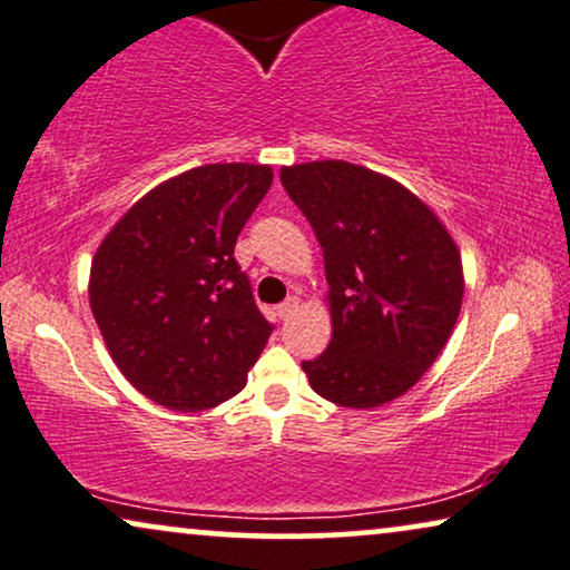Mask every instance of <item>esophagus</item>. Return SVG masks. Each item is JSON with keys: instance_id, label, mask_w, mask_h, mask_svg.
<instances>
[{"instance_id": "34e87169", "label": "esophagus", "mask_w": 570, "mask_h": 570, "mask_svg": "<svg viewBox=\"0 0 570 570\" xmlns=\"http://www.w3.org/2000/svg\"><path fill=\"white\" fill-rule=\"evenodd\" d=\"M297 309H299V299L297 297H289V299L281 302V305H278V315L284 317V321H289V317L297 313Z\"/></svg>"}]
</instances>
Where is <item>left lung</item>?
<instances>
[{"label": "left lung", "instance_id": "1", "mask_svg": "<svg viewBox=\"0 0 570 570\" xmlns=\"http://www.w3.org/2000/svg\"><path fill=\"white\" fill-rule=\"evenodd\" d=\"M323 247L333 336L302 362L317 396L375 409L404 396L451 338L464 299L461 253L401 181L348 161L281 169Z\"/></svg>", "mask_w": 570, "mask_h": 570}]
</instances>
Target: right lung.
I'll return each mask as SVG.
<instances>
[{"mask_svg":"<svg viewBox=\"0 0 570 570\" xmlns=\"http://www.w3.org/2000/svg\"><path fill=\"white\" fill-rule=\"evenodd\" d=\"M273 181L265 164H208L140 197L111 226L88 297L119 373L171 412H206L247 385L271 336L234 261Z\"/></svg>","mask_w":570,"mask_h":570,"instance_id":"1","label":"right lung"}]
</instances>
